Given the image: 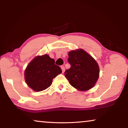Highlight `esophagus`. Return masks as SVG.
<instances>
[{
    "label": "esophagus",
    "mask_w": 128,
    "mask_h": 128,
    "mask_svg": "<svg viewBox=\"0 0 128 128\" xmlns=\"http://www.w3.org/2000/svg\"><path fill=\"white\" fill-rule=\"evenodd\" d=\"M61 68H62V73H64L65 71V67L64 66H61Z\"/></svg>",
    "instance_id": "esophagus-1"
}]
</instances>
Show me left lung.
Segmentation results:
<instances>
[{"mask_svg":"<svg viewBox=\"0 0 128 128\" xmlns=\"http://www.w3.org/2000/svg\"><path fill=\"white\" fill-rule=\"evenodd\" d=\"M70 68L65 76L71 86L80 91H86L95 86L99 78L100 69L96 61L82 49L68 52Z\"/></svg>","mask_w":128,"mask_h":128,"instance_id":"obj_1","label":"left lung"}]
</instances>
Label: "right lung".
<instances>
[{
  "label": "right lung",
  "instance_id": "1",
  "mask_svg": "<svg viewBox=\"0 0 128 128\" xmlns=\"http://www.w3.org/2000/svg\"><path fill=\"white\" fill-rule=\"evenodd\" d=\"M62 72L54 64V60L48 54L37 56L26 67L24 78L28 86L36 92L46 90L51 86L52 80Z\"/></svg>",
  "mask_w": 128,
  "mask_h": 128
}]
</instances>
